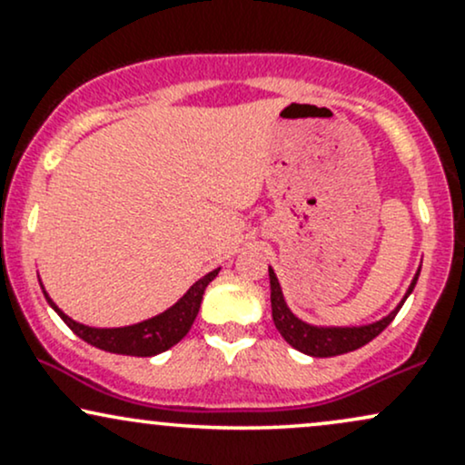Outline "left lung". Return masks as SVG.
<instances>
[{
	"label": "left lung",
	"instance_id": "8db88e82",
	"mask_svg": "<svg viewBox=\"0 0 465 465\" xmlns=\"http://www.w3.org/2000/svg\"><path fill=\"white\" fill-rule=\"evenodd\" d=\"M420 269L415 273L413 282L404 292L402 302L393 308L387 317H382L381 322H373L367 325H350V328H339V325H311L302 322L300 317L291 312V308L286 306L284 292H282L280 282H277L275 271L269 266V280H271V311H273V323L275 328L280 330V334L284 336L288 345H292L295 350L303 351V354L314 356V359H328V356H339L348 354V351H354L362 348V345L370 343L371 339H376L382 330L387 328L389 323L393 322L402 303L407 302V297L413 292L415 284H418Z\"/></svg>",
	"mask_w": 465,
	"mask_h": 465
}]
</instances>
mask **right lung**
Listing matches in <instances>:
<instances>
[{
    "label": "right lung",
    "mask_w": 465,
    "mask_h": 465,
    "mask_svg": "<svg viewBox=\"0 0 465 465\" xmlns=\"http://www.w3.org/2000/svg\"><path fill=\"white\" fill-rule=\"evenodd\" d=\"M218 271L221 269L210 271V273L203 275L199 282H194V284L188 288V292H185L174 306H170L168 311L157 314V317L146 319V322L124 325V328H92V325L74 322L72 317H67V314L50 300L45 288H44L47 303H50L58 317L69 325V330L76 336H80L83 341H87L89 345H94V348L111 351V354L154 356L170 350L173 345H177L179 341L190 332L192 323H194L196 314H199L203 292H205L207 284L218 275Z\"/></svg>",
    "instance_id": "obj_1"
}]
</instances>
